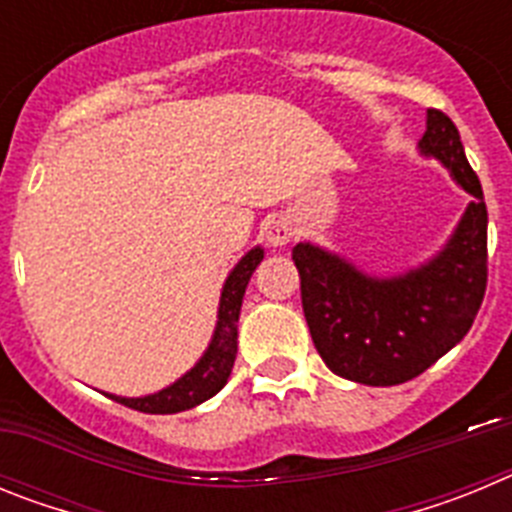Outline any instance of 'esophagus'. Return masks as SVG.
Wrapping results in <instances>:
<instances>
[{"mask_svg": "<svg viewBox=\"0 0 512 512\" xmlns=\"http://www.w3.org/2000/svg\"><path fill=\"white\" fill-rule=\"evenodd\" d=\"M292 238H295V225H292L289 217H277V220H271V223L266 225V241H269V246L282 248L287 246Z\"/></svg>", "mask_w": 512, "mask_h": 512, "instance_id": "esophagus-1", "label": "esophagus"}]
</instances>
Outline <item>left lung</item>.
<instances>
[{"instance_id":"1","label":"left lung","mask_w":512,"mask_h":512,"mask_svg":"<svg viewBox=\"0 0 512 512\" xmlns=\"http://www.w3.org/2000/svg\"><path fill=\"white\" fill-rule=\"evenodd\" d=\"M472 202L446 246L397 277H374L315 243L292 248L302 310L318 354L333 374L369 387L418 377L467 336L487 287V207L459 130L428 110L418 140Z\"/></svg>"}]
</instances>
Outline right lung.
Instances as JSON below:
<instances>
[{
  "mask_svg": "<svg viewBox=\"0 0 512 512\" xmlns=\"http://www.w3.org/2000/svg\"><path fill=\"white\" fill-rule=\"evenodd\" d=\"M261 261H264V248L256 246L233 266L223 284V292H220V307H217V323L210 346L205 348V354L187 374H182L176 382H171L164 390L153 392V395L120 397L107 392V397H112L125 408L140 410V413L171 415L197 408L223 390L230 372H233L235 354H238V315H241L243 295H246V287L251 282V274Z\"/></svg>",
  "mask_w": 512,
  "mask_h": 512,
  "instance_id": "add662e5",
  "label": "right lung"
}]
</instances>
